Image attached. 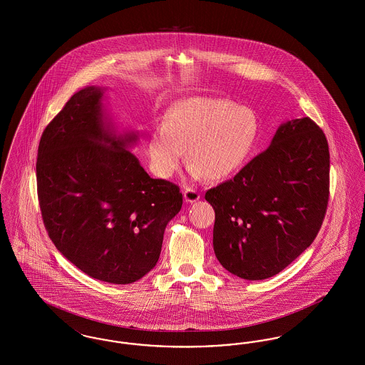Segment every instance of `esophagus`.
<instances>
[{
	"label": "esophagus",
	"mask_w": 365,
	"mask_h": 365,
	"mask_svg": "<svg viewBox=\"0 0 365 365\" xmlns=\"http://www.w3.org/2000/svg\"><path fill=\"white\" fill-rule=\"evenodd\" d=\"M183 197H185V201L189 202V204H192V202L200 200V194L197 191L192 190V189H185Z\"/></svg>",
	"instance_id": "34e87169"
}]
</instances>
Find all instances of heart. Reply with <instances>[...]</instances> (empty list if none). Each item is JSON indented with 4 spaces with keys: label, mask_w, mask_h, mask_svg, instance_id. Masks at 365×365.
<instances>
[{
    "label": "heart",
    "mask_w": 365,
    "mask_h": 365,
    "mask_svg": "<svg viewBox=\"0 0 365 365\" xmlns=\"http://www.w3.org/2000/svg\"><path fill=\"white\" fill-rule=\"evenodd\" d=\"M260 133L256 112L226 98L191 97L175 103L148 139L150 168L170 179L185 150L194 179L223 180L237 174L252 155Z\"/></svg>",
    "instance_id": "1"
}]
</instances>
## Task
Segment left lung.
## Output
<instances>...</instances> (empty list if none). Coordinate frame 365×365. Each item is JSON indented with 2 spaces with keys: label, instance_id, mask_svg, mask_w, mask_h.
<instances>
[{
  "label": "left lung",
  "instance_id": "1",
  "mask_svg": "<svg viewBox=\"0 0 365 365\" xmlns=\"http://www.w3.org/2000/svg\"><path fill=\"white\" fill-rule=\"evenodd\" d=\"M329 189L324 133L309 118L282 123L267 150L205 194L217 260L246 280L277 275L316 238Z\"/></svg>",
  "mask_w": 365,
  "mask_h": 365
}]
</instances>
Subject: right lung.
Instances as JSON below:
<instances>
[{
    "label": "right lung",
    "mask_w": 365,
    "mask_h": 365,
    "mask_svg": "<svg viewBox=\"0 0 365 365\" xmlns=\"http://www.w3.org/2000/svg\"><path fill=\"white\" fill-rule=\"evenodd\" d=\"M106 87L75 93L45 128L36 158L42 219L57 250L91 278L128 284L155 268L179 187L153 179L130 152L138 131L119 133Z\"/></svg>",
    "instance_id": "1"
}]
</instances>
